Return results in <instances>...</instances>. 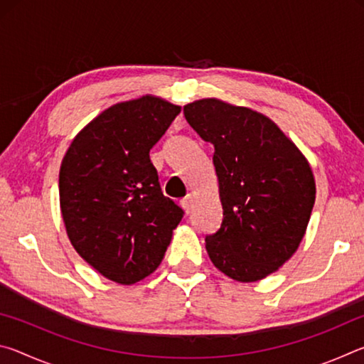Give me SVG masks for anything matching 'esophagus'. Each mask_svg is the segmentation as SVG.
Listing matches in <instances>:
<instances>
[{"label": "esophagus", "instance_id": "esophagus-1", "mask_svg": "<svg viewBox=\"0 0 364 364\" xmlns=\"http://www.w3.org/2000/svg\"><path fill=\"white\" fill-rule=\"evenodd\" d=\"M180 204H181V207L184 208V212L189 213V212H191V207H193V196H191V194L184 196L183 199L180 200Z\"/></svg>", "mask_w": 364, "mask_h": 364}]
</instances>
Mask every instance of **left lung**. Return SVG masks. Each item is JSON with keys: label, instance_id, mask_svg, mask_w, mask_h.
Returning <instances> with one entry per match:
<instances>
[{"label": "left lung", "instance_id": "1", "mask_svg": "<svg viewBox=\"0 0 364 364\" xmlns=\"http://www.w3.org/2000/svg\"><path fill=\"white\" fill-rule=\"evenodd\" d=\"M199 136L213 146L223 221L207 234L212 263L230 278H267L297 250L315 204L306 159L268 117L220 100L183 109Z\"/></svg>", "mask_w": 364, "mask_h": 364}]
</instances>
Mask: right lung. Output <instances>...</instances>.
<instances>
[{
  "mask_svg": "<svg viewBox=\"0 0 364 364\" xmlns=\"http://www.w3.org/2000/svg\"><path fill=\"white\" fill-rule=\"evenodd\" d=\"M180 112L154 96L115 104L77 134L60 165V210L73 249L119 284L156 271L184 215L162 194L149 157Z\"/></svg>",
  "mask_w": 364,
  "mask_h": 364,
  "instance_id": "obj_1",
  "label": "right lung"
}]
</instances>
